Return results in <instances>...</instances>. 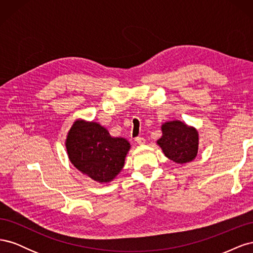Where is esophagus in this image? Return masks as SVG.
Wrapping results in <instances>:
<instances>
[{
	"label": "esophagus",
	"mask_w": 253,
	"mask_h": 253,
	"mask_svg": "<svg viewBox=\"0 0 253 253\" xmlns=\"http://www.w3.org/2000/svg\"><path fill=\"white\" fill-rule=\"evenodd\" d=\"M135 141L138 143V144H143L145 142V139L143 138V137H136Z\"/></svg>",
	"instance_id": "obj_1"
}]
</instances>
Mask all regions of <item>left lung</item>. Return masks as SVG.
<instances>
[{"mask_svg":"<svg viewBox=\"0 0 253 253\" xmlns=\"http://www.w3.org/2000/svg\"><path fill=\"white\" fill-rule=\"evenodd\" d=\"M163 136L157 140L164 154L174 163L192 162L198 151V132L180 120L167 121L162 126Z\"/></svg>","mask_w":253,"mask_h":253,"instance_id":"1","label":"left lung"}]
</instances>
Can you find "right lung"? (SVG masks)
I'll return each mask as SVG.
<instances>
[{"label": "right lung", "mask_w": 253, "mask_h": 253, "mask_svg": "<svg viewBox=\"0 0 253 253\" xmlns=\"http://www.w3.org/2000/svg\"><path fill=\"white\" fill-rule=\"evenodd\" d=\"M65 147L76 169L95 181L106 183L122 170L131 144L122 137H112L97 122L77 119L67 133Z\"/></svg>", "instance_id": "add662e5"}]
</instances>
